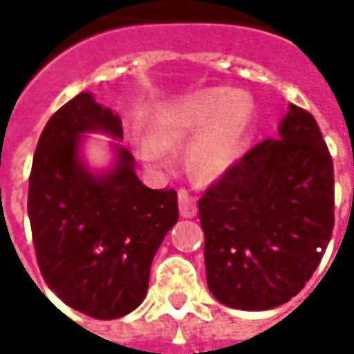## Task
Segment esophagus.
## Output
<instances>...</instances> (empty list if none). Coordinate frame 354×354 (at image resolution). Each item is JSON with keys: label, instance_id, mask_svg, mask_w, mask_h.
I'll use <instances>...</instances> for the list:
<instances>
[{"label": "esophagus", "instance_id": "obj_1", "mask_svg": "<svg viewBox=\"0 0 354 354\" xmlns=\"http://www.w3.org/2000/svg\"><path fill=\"white\" fill-rule=\"evenodd\" d=\"M178 208H180V214L184 216V218L197 216V203H195V197L187 189H180L178 192Z\"/></svg>", "mask_w": 354, "mask_h": 354}]
</instances>
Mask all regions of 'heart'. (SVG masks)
<instances>
[{"label":"heart","instance_id":"b5f03b06","mask_svg":"<svg viewBox=\"0 0 354 354\" xmlns=\"http://www.w3.org/2000/svg\"><path fill=\"white\" fill-rule=\"evenodd\" d=\"M252 115V100L243 91L205 88L167 104L149 119V132L132 136L142 161L170 169L169 149L184 146L185 167L195 178H218L235 162Z\"/></svg>","mask_w":354,"mask_h":354}]
</instances>
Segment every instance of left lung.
<instances>
[{"instance_id":"1","label":"left lung","mask_w":354,"mask_h":354,"mask_svg":"<svg viewBox=\"0 0 354 354\" xmlns=\"http://www.w3.org/2000/svg\"><path fill=\"white\" fill-rule=\"evenodd\" d=\"M207 284L220 304H286L319 267L334 230V162L315 117L288 104L279 138L254 146L199 199Z\"/></svg>"}]
</instances>
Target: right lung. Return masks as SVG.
Here are the masks:
<instances>
[{
    "instance_id": "obj_1",
    "label": "right lung",
    "mask_w": 354,
    "mask_h": 354,
    "mask_svg": "<svg viewBox=\"0 0 354 354\" xmlns=\"http://www.w3.org/2000/svg\"><path fill=\"white\" fill-rule=\"evenodd\" d=\"M87 132L123 138L119 115L81 93L39 136L28 216L47 286L75 311L111 320L144 301L155 252L178 222V195L142 184L134 157L119 144L115 165L93 172L80 153Z\"/></svg>"
}]
</instances>
